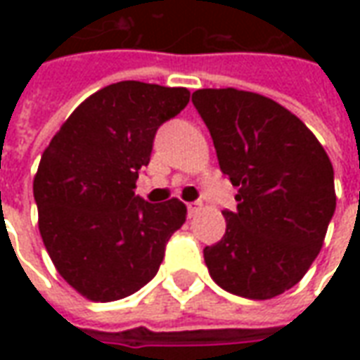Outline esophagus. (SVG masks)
Listing matches in <instances>:
<instances>
[{
	"label": "esophagus",
	"mask_w": 360,
	"mask_h": 360,
	"mask_svg": "<svg viewBox=\"0 0 360 360\" xmlns=\"http://www.w3.org/2000/svg\"><path fill=\"white\" fill-rule=\"evenodd\" d=\"M200 206H202V204H200V202H188V204H187L188 216H195L196 212L200 210Z\"/></svg>",
	"instance_id": "esophagus-1"
}]
</instances>
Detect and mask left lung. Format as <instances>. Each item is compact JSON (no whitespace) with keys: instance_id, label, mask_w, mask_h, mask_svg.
Instances as JSON below:
<instances>
[{"instance_id":"obj_1","label":"left lung","mask_w":360,"mask_h":360,"mask_svg":"<svg viewBox=\"0 0 360 360\" xmlns=\"http://www.w3.org/2000/svg\"><path fill=\"white\" fill-rule=\"evenodd\" d=\"M193 103L208 127L237 210L204 249L221 289L266 301L299 283L322 249L335 212L333 167L301 119L257 92L202 89Z\"/></svg>"}]
</instances>
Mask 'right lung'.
Segmentation results:
<instances>
[{"label":"right lung","instance_id":"obj_1","mask_svg":"<svg viewBox=\"0 0 360 360\" xmlns=\"http://www.w3.org/2000/svg\"><path fill=\"white\" fill-rule=\"evenodd\" d=\"M191 92L121 81L89 96L44 150L34 177L38 229L59 276L89 301L123 299L146 285L187 206L134 195L158 127Z\"/></svg>","mask_w":360,"mask_h":360}]
</instances>
